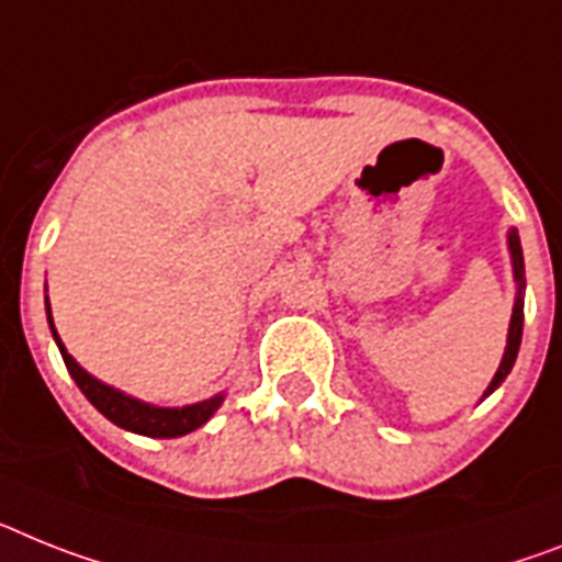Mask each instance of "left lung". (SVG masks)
I'll return each instance as SVG.
<instances>
[{"instance_id": "8db88e82", "label": "left lung", "mask_w": 562, "mask_h": 562, "mask_svg": "<svg viewBox=\"0 0 562 562\" xmlns=\"http://www.w3.org/2000/svg\"><path fill=\"white\" fill-rule=\"evenodd\" d=\"M508 251H512L514 280H517V303H514L512 325H508L506 353H503V362H499L497 374H494L492 385H488V391H485V397H488V394H492V391L497 389V385L508 376L514 360H517V351H520V339H522V289H526V280H522V273H526V268H522V248H520V237H517V231H512V234H508Z\"/></svg>"}]
</instances>
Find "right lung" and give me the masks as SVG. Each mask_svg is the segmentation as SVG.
I'll use <instances>...</instances> for the list:
<instances>
[{
  "label": "right lung",
  "instance_id": "add662e5",
  "mask_svg": "<svg viewBox=\"0 0 562 562\" xmlns=\"http://www.w3.org/2000/svg\"><path fill=\"white\" fill-rule=\"evenodd\" d=\"M48 323L50 331H54L56 337V346L63 351L65 366H68L70 376L77 380L79 391H82L85 397L91 400L111 423H116V426L125 428V431L145 434V437H182V434L200 428L202 423H209L211 414H214L216 408H220V403H223V394H216V397L205 400V403L186 405V408H157V405H148L143 403V400L128 397V394H122V391L111 389V385L99 383L97 376L88 374V371L65 351L63 339H59V334H56L54 328V319H50V305Z\"/></svg>",
  "mask_w": 562,
  "mask_h": 562
}]
</instances>
